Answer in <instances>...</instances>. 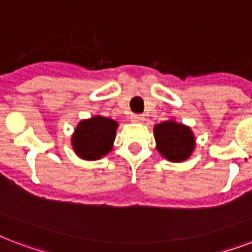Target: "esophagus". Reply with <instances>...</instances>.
Segmentation results:
<instances>
[{
	"label": "esophagus",
	"mask_w": 252,
	"mask_h": 252,
	"mask_svg": "<svg viewBox=\"0 0 252 252\" xmlns=\"http://www.w3.org/2000/svg\"><path fill=\"white\" fill-rule=\"evenodd\" d=\"M131 120L135 121V122H140V121L144 120V116L143 114H132Z\"/></svg>",
	"instance_id": "obj_1"
}]
</instances>
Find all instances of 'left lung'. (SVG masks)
Listing matches in <instances>:
<instances>
[{"mask_svg": "<svg viewBox=\"0 0 252 252\" xmlns=\"http://www.w3.org/2000/svg\"><path fill=\"white\" fill-rule=\"evenodd\" d=\"M158 151L171 161L188 159L194 148V138L190 128L173 121L159 124L154 128Z\"/></svg>", "mask_w": 252, "mask_h": 252, "instance_id": "8db88e82", "label": "left lung"}]
</instances>
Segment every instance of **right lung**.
Masks as SVG:
<instances>
[{
  "label": "right lung",
  "instance_id": "1",
  "mask_svg": "<svg viewBox=\"0 0 252 252\" xmlns=\"http://www.w3.org/2000/svg\"><path fill=\"white\" fill-rule=\"evenodd\" d=\"M117 122L105 117H93L81 121L72 136L76 154L87 160H95L112 150L116 138Z\"/></svg>",
  "mask_w": 252,
  "mask_h": 252
}]
</instances>
